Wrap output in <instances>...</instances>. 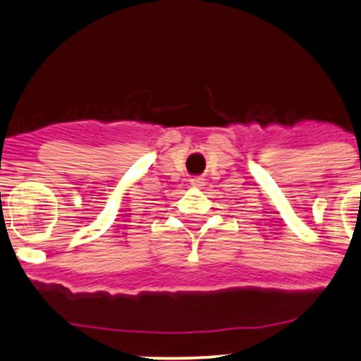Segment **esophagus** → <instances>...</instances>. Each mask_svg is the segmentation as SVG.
Returning <instances> with one entry per match:
<instances>
[{"label": "esophagus", "mask_w": 361, "mask_h": 361, "mask_svg": "<svg viewBox=\"0 0 361 361\" xmlns=\"http://www.w3.org/2000/svg\"><path fill=\"white\" fill-rule=\"evenodd\" d=\"M189 182H190V185H192V188H201V185L204 184V179H202V177H192V179H190Z\"/></svg>", "instance_id": "1"}]
</instances>
